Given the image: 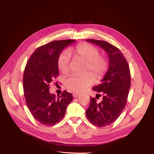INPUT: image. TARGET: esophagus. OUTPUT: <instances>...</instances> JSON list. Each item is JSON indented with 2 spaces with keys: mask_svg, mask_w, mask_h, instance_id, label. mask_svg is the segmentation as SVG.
<instances>
[{
  "mask_svg": "<svg viewBox=\"0 0 154 154\" xmlns=\"http://www.w3.org/2000/svg\"><path fill=\"white\" fill-rule=\"evenodd\" d=\"M79 95H80V94H79L78 93H74V94H73V96H74V97H78Z\"/></svg>",
  "mask_w": 154,
  "mask_h": 154,
  "instance_id": "esophagus-1",
  "label": "esophagus"
}]
</instances>
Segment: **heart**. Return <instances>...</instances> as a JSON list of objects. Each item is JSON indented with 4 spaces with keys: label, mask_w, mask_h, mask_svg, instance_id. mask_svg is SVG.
I'll list each match as a JSON object with an SVG mask.
<instances>
[{
    "label": "heart",
    "mask_w": 154,
    "mask_h": 154,
    "mask_svg": "<svg viewBox=\"0 0 154 154\" xmlns=\"http://www.w3.org/2000/svg\"><path fill=\"white\" fill-rule=\"evenodd\" d=\"M74 58L85 62V72L83 76L72 75L67 79L66 85L69 90L76 93L84 92L88 87L95 82V78L101 79L106 74L109 66L107 59L105 56L100 55L99 50L90 44H81L70 51ZM70 58L67 51H63L60 55L58 66L62 73H67L69 70Z\"/></svg>",
    "instance_id": "b5f03b06"
}]
</instances>
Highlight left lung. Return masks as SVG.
Masks as SVG:
<instances>
[{
  "label": "left lung",
  "mask_w": 154,
  "mask_h": 154,
  "mask_svg": "<svg viewBox=\"0 0 154 154\" xmlns=\"http://www.w3.org/2000/svg\"><path fill=\"white\" fill-rule=\"evenodd\" d=\"M86 42L101 47L109 57V69L102 83L92 88L103 94L102 100L98 103L95 98L91 97L86 110L88 120L102 127L114 122L125 108L131 87V72L126 59L118 48L99 40L87 39Z\"/></svg>",
  "instance_id": "left-lung-1"
}]
</instances>
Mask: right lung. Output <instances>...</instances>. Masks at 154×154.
Wrapping results in <instances>:
<instances>
[{
  "instance_id": "right-lung-1",
  "label": "right lung",
  "mask_w": 154,
  "mask_h": 154,
  "mask_svg": "<svg viewBox=\"0 0 154 154\" xmlns=\"http://www.w3.org/2000/svg\"><path fill=\"white\" fill-rule=\"evenodd\" d=\"M75 40H55L38 47L30 56L24 70L23 92L27 106L34 118L45 125H53L64 117L73 100L64 91L60 96L49 92V84L59 75L58 61L61 52Z\"/></svg>"
}]
</instances>
